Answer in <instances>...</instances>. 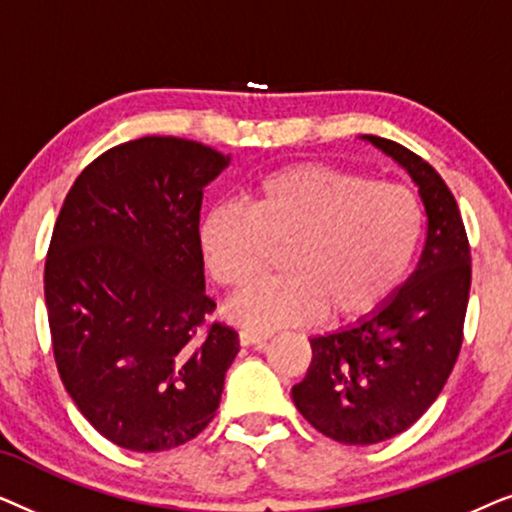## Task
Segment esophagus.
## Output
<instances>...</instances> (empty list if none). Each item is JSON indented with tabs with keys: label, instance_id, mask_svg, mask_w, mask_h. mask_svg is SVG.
I'll list each match as a JSON object with an SVG mask.
<instances>
[{
	"label": "esophagus",
	"instance_id": "obj_1",
	"mask_svg": "<svg viewBox=\"0 0 512 512\" xmlns=\"http://www.w3.org/2000/svg\"><path fill=\"white\" fill-rule=\"evenodd\" d=\"M270 338V333L265 331H256V328H242L240 331V342L244 347H254V345H263L265 340Z\"/></svg>",
	"mask_w": 512,
	"mask_h": 512
}]
</instances>
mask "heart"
I'll return each instance as SVG.
<instances>
[{"label":"heart","mask_w":512,"mask_h":512,"mask_svg":"<svg viewBox=\"0 0 512 512\" xmlns=\"http://www.w3.org/2000/svg\"><path fill=\"white\" fill-rule=\"evenodd\" d=\"M422 207L401 184H373L328 165H293L251 188V207L216 205L200 223V249L226 289L254 284L286 249L282 279L251 286L228 314L251 328L373 314L410 268Z\"/></svg>","instance_id":"obj_1"}]
</instances>
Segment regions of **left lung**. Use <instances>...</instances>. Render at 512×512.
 Here are the masks:
<instances>
[{
    "label": "left lung",
    "mask_w": 512,
    "mask_h": 512,
    "mask_svg": "<svg viewBox=\"0 0 512 512\" xmlns=\"http://www.w3.org/2000/svg\"><path fill=\"white\" fill-rule=\"evenodd\" d=\"M419 188L426 242L401 289L354 326L310 340L312 363L291 389L300 415L345 445H373L410 429L443 391L471 291V247L443 177L405 146L363 135Z\"/></svg>",
    "instance_id": "8db88e82"
}]
</instances>
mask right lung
I'll use <instances>...</instances> for the list:
<instances>
[{"mask_svg": "<svg viewBox=\"0 0 512 512\" xmlns=\"http://www.w3.org/2000/svg\"><path fill=\"white\" fill-rule=\"evenodd\" d=\"M230 165L212 146L142 137L95 158L55 221L44 296L58 373L81 415L118 447L193 440L240 352L207 317L202 191Z\"/></svg>", "mask_w": 512, "mask_h": 512, "instance_id": "obj_1", "label": "right lung"}]
</instances>
